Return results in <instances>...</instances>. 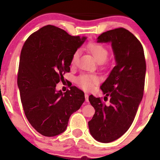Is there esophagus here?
<instances>
[{
  "label": "esophagus",
  "instance_id": "obj_1",
  "mask_svg": "<svg viewBox=\"0 0 160 160\" xmlns=\"http://www.w3.org/2000/svg\"><path fill=\"white\" fill-rule=\"evenodd\" d=\"M84 96H85V100H86V102H88L89 101V95L88 94L85 93Z\"/></svg>",
  "mask_w": 160,
  "mask_h": 160
}]
</instances>
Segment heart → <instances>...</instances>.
Here are the masks:
<instances>
[{
    "label": "heart",
    "mask_w": 160,
    "mask_h": 160,
    "mask_svg": "<svg viewBox=\"0 0 160 160\" xmlns=\"http://www.w3.org/2000/svg\"><path fill=\"white\" fill-rule=\"evenodd\" d=\"M87 48L98 62L102 63L106 60L108 53V50L104 46L100 44V43H89ZM79 54V50H76L73 54L71 58L72 64H76L77 62ZM76 82H77L78 86L82 87V89L85 90H91L95 86V84L98 83V78L97 76L91 75V74H82L77 78Z\"/></svg>",
    "instance_id": "b5f03b06"
}]
</instances>
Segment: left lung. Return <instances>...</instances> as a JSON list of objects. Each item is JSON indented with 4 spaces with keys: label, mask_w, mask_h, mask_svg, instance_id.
<instances>
[{
    "label": "left lung",
    "mask_w": 160,
    "mask_h": 160,
    "mask_svg": "<svg viewBox=\"0 0 160 160\" xmlns=\"http://www.w3.org/2000/svg\"><path fill=\"white\" fill-rule=\"evenodd\" d=\"M97 43L111 44L116 65L100 86L106 105L89 95L95 113L88 122L90 134L100 143H110L125 133L132 124L143 95L146 61L143 48L134 35L120 28L108 30Z\"/></svg>",
    "instance_id": "obj_1"
}]
</instances>
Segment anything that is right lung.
Listing matches in <instances>:
<instances>
[{
  "instance_id": "obj_1",
  "label": "right lung",
  "mask_w": 160,
  "mask_h": 160,
  "mask_svg": "<svg viewBox=\"0 0 160 160\" xmlns=\"http://www.w3.org/2000/svg\"><path fill=\"white\" fill-rule=\"evenodd\" d=\"M86 39L49 25L30 35L23 46L17 84L26 117L42 135L62 133L84 102V92L76 87L62 93L56 85L70 71L72 55Z\"/></svg>"
}]
</instances>
